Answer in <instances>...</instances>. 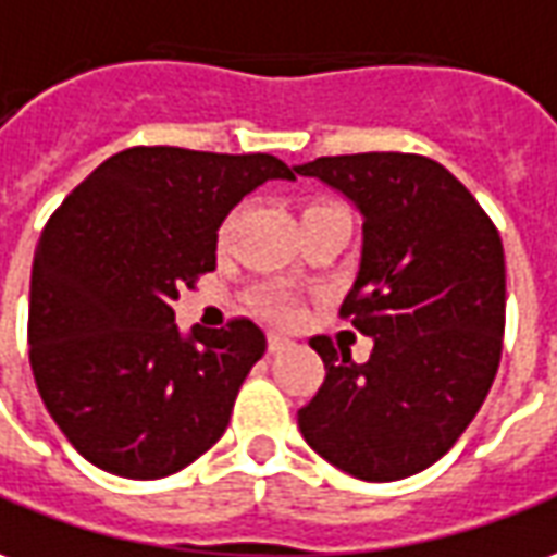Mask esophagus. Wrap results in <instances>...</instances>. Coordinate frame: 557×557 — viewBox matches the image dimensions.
<instances>
[{
  "instance_id": "1",
  "label": "esophagus",
  "mask_w": 557,
  "mask_h": 557,
  "mask_svg": "<svg viewBox=\"0 0 557 557\" xmlns=\"http://www.w3.org/2000/svg\"><path fill=\"white\" fill-rule=\"evenodd\" d=\"M267 348H270V355H278V351L290 348V339H287V336H282V333H270V339H267Z\"/></svg>"
}]
</instances>
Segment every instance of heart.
<instances>
[{
  "instance_id": "b5f03b06",
  "label": "heart",
  "mask_w": 557,
  "mask_h": 557,
  "mask_svg": "<svg viewBox=\"0 0 557 557\" xmlns=\"http://www.w3.org/2000/svg\"><path fill=\"white\" fill-rule=\"evenodd\" d=\"M233 224H236V214H230L227 221L221 224V242L230 239ZM255 302L263 315L272 318V321H282V324H290V321H297V315H300V302H297V297H294V294H290V290L282 285L260 287V290H257Z\"/></svg>"
}]
</instances>
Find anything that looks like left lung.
<instances>
[{"instance_id":"obj_1","label":"left lung","mask_w":557,"mask_h":557,"mask_svg":"<svg viewBox=\"0 0 557 557\" xmlns=\"http://www.w3.org/2000/svg\"><path fill=\"white\" fill-rule=\"evenodd\" d=\"M363 218L343 312L373 336L363 363L315 336L324 385L297 412L302 440L363 482L428 470L476 418L504 348L500 233L446 166L421 154L318 157L294 166Z\"/></svg>"}]
</instances>
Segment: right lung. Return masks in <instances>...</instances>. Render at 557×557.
Segmentation results:
<instances>
[{"label": "right lung", "instance_id": "1", "mask_svg": "<svg viewBox=\"0 0 557 557\" xmlns=\"http://www.w3.org/2000/svg\"><path fill=\"white\" fill-rule=\"evenodd\" d=\"M294 172L272 154L126 148L51 214L29 282V363L81 458L163 479L227 431L267 336L248 318L182 333L172 302L214 270L233 206Z\"/></svg>", "mask_w": 557, "mask_h": 557}]
</instances>
